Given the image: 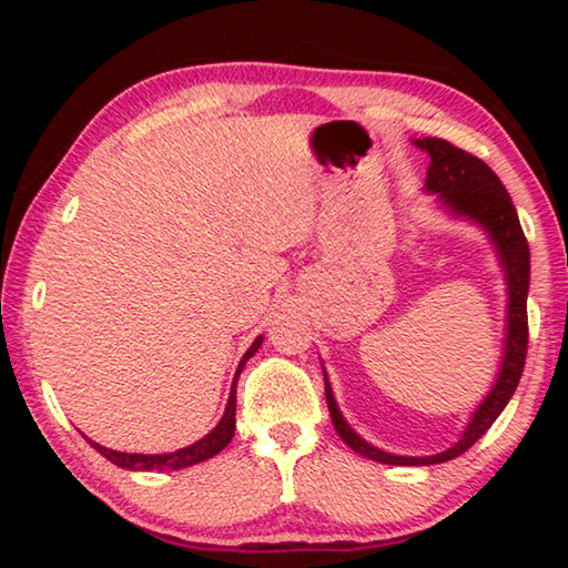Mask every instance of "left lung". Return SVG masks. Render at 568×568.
<instances>
[{"label": "left lung", "instance_id": "obj_1", "mask_svg": "<svg viewBox=\"0 0 568 568\" xmlns=\"http://www.w3.org/2000/svg\"><path fill=\"white\" fill-rule=\"evenodd\" d=\"M413 145L426 152L430 158L426 185L423 192L436 197V205L456 220H468V223L484 230L488 243L494 245L498 265L504 273L506 285V328H504V348L501 361H498V373L491 390L486 393L484 400L478 403L470 413L468 423L460 430L456 444L434 456H398L388 454L378 446H373L353 430L348 420L343 418L338 400L333 396L328 373L323 368L325 378V400L333 418V426L355 454L388 466H434L446 464L476 444V440L494 426V420L501 416L506 403L511 400L514 390L521 381L524 363H526V343H528V323H526V297H528V277H531V257H528V243L524 237L521 223H518L516 207L511 203L504 182L496 178V172L468 152L458 150L446 140L423 138L413 140Z\"/></svg>", "mask_w": 568, "mask_h": 568}]
</instances>
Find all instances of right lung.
Returning <instances> with one entry per match:
<instances>
[{
    "mask_svg": "<svg viewBox=\"0 0 568 568\" xmlns=\"http://www.w3.org/2000/svg\"><path fill=\"white\" fill-rule=\"evenodd\" d=\"M263 338H265V335H257V338L253 341V345H250V348L245 351L243 358H240L237 371H235V378H233V386H230V398H227V406H225L223 418L217 420V426L210 430L207 436L195 440V444L172 450V454H122V450H112L108 446L94 444V440L88 438V436H84V438L90 440V446L98 450V454H102L104 458L112 460L114 466L128 468V470H180V468L203 464V460L217 456L220 450H223L230 444V440H233V436H235L237 378H240V373H243L245 363L253 358V355L257 353V348H261V345H263Z\"/></svg>",
    "mask_w": 568,
    "mask_h": 568,
    "instance_id": "add662e5",
    "label": "right lung"
}]
</instances>
